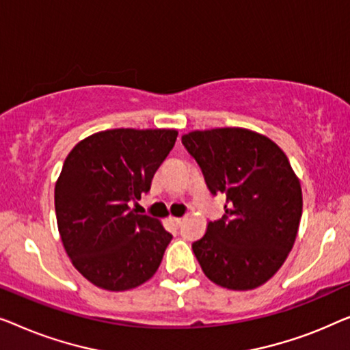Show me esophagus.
Instances as JSON below:
<instances>
[{
    "mask_svg": "<svg viewBox=\"0 0 350 350\" xmlns=\"http://www.w3.org/2000/svg\"><path fill=\"white\" fill-rule=\"evenodd\" d=\"M170 224L177 228V226H180L182 219H179V217H170Z\"/></svg>",
    "mask_w": 350,
    "mask_h": 350,
    "instance_id": "1",
    "label": "esophagus"
}]
</instances>
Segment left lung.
Listing matches in <instances>:
<instances>
[{"instance_id":"left-lung-1","label":"left lung","mask_w":350,"mask_h":350,"mask_svg":"<svg viewBox=\"0 0 350 350\" xmlns=\"http://www.w3.org/2000/svg\"><path fill=\"white\" fill-rule=\"evenodd\" d=\"M182 144L211 195L226 196L222 219L211 220L191 244L201 269L230 290L265 284L292 250L303 213L288 159L267 136L244 128L191 131Z\"/></svg>"}]
</instances>
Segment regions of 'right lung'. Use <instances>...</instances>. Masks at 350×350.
<instances>
[{"label":"right lung","mask_w":350,"mask_h":350,"mask_svg":"<svg viewBox=\"0 0 350 350\" xmlns=\"http://www.w3.org/2000/svg\"><path fill=\"white\" fill-rule=\"evenodd\" d=\"M176 130L117 128L70 152L55 185L58 231L83 278L112 292L135 288L159 269L173 234L131 203L174 147Z\"/></svg>","instance_id":"1"}]
</instances>
